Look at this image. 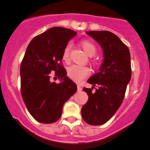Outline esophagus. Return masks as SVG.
Here are the masks:
<instances>
[{"label": "esophagus", "mask_w": 150, "mask_h": 150, "mask_svg": "<svg viewBox=\"0 0 150 150\" xmlns=\"http://www.w3.org/2000/svg\"><path fill=\"white\" fill-rule=\"evenodd\" d=\"M78 91H82V88H81V86H79V85H78Z\"/></svg>", "instance_id": "obj_1"}]
</instances>
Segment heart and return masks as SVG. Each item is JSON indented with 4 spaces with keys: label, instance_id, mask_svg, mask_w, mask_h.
I'll use <instances>...</instances> for the list:
<instances>
[{
    "label": "heart",
    "instance_id": "obj_1",
    "mask_svg": "<svg viewBox=\"0 0 150 150\" xmlns=\"http://www.w3.org/2000/svg\"><path fill=\"white\" fill-rule=\"evenodd\" d=\"M85 52L90 57L94 56L97 51L96 46L92 42L88 40H81L80 43ZM70 58V45L68 44L64 47L62 52V59L64 62H68ZM93 64L96 65V61H92ZM90 74V69L88 67L79 64H73L67 69V76L75 81H81Z\"/></svg>",
    "mask_w": 150,
    "mask_h": 150
}]
</instances>
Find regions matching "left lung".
Instances as JSON below:
<instances>
[{
    "mask_svg": "<svg viewBox=\"0 0 150 150\" xmlns=\"http://www.w3.org/2000/svg\"><path fill=\"white\" fill-rule=\"evenodd\" d=\"M86 33L102 46L104 62L99 72L87 81L93 85L91 88H83L88 100L82 107L81 115L86 123L99 125L114 115L123 101L131 78V55L126 45L111 32L87 31Z\"/></svg>",
    "mask_w": 150,
    "mask_h": 150,
    "instance_id": "obj_1",
    "label": "left lung"
}]
</instances>
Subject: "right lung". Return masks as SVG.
Segmentation results:
<instances>
[{
	"mask_svg": "<svg viewBox=\"0 0 150 150\" xmlns=\"http://www.w3.org/2000/svg\"><path fill=\"white\" fill-rule=\"evenodd\" d=\"M76 34L70 29L50 28L35 36L27 48L20 66L21 93L29 112L41 123L57 121L64 104L77 91L62 62L63 49ZM52 71L62 82H50Z\"/></svg>",
	"mask_w": 150,
	"mask_h": 150,
	"instance_id": "1",
	"label": "right lung"
}]
</instances>
